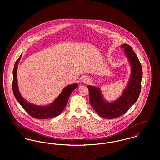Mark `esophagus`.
<instances>
[{"label": "esophagus", "instance_id": "34e87169", "mask_svg": "<svg viewBox=\"0 0 160 160\" xmlns=\"http://www.w3.org/2000/svg\"><path fill=\"white\" fill-rule=\"evenodd\" d=\"M84 82L85 83H87V82H88L89 81H88V80H86V78H85V79H84Z\"/></svg>", "mask_w": 160, "mask_h": 160}]
</instances>
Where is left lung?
Listing matches in <instances>:
<instances>
[{"label": "left lung", "mask_w": 160, "mask_h": 160, "mask_svg": "<svg viewBox=\"0 0 160 160\" xmlns=\"http://www.w3.org/2000/svg\"><path fill=\"white\" fill-rule=\"evenodd\" d=\"M121 47L125 50L131 67L129 82L122 95L113 102H107L98 88L88 86L92 107L100 116L107 119H113L125 114L137 101L141 91L143 74L141 63L131 46L125 44Z\"/></svg>", "instance_id": "8db88e82"}]
</instances>
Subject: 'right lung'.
<instances>
[{
  "label": "right lung",
  "instance_id": "right-lung-1",
  "mask_svg": "<svg viewBox=\"0 0 160 160\" xmlns=\"http://www.w3.org/2000/svg\"><path fill=\"white\" fill-rule=\"evenodd\" d=\"M20 58L21 56L15 62V65L13 69L12 91L17 101L26 110V112L34 118L44 119L59 115L66 106L71 93L77 87V83L72 84L65 87L56 99L52 103L47 106H39L31 104L27 102L22 97L18 88L17 70L18 63L20 60Z\"/></svg>",
  "mask_w": 160,
  "mask_h": 160
}]
</instances>
